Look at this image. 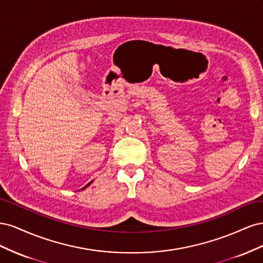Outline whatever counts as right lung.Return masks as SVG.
I'll use <instances>...</instances> for the list:
<instances>
[{
  "label": "right lung",
  "mask_w": 263,
  "mask_h": 263,
  "mask_svg": "<svg viewBox=\"0 0 263 263\" xmlns=\"http://www.w3.org/2000/svg\"><path fill=\"white\" fill-rule=\"evenodd\" d=\"M92 182H93V180H92V181H91V182H89V183H87V184H86V185H85V186H84V187H82V189H81V190H80V191H82V190H84V189H86V187H87V186H89V185H90V184H91V183H92Z\"/></svg>",
  "instance_id": "1"
}]
</instances>
